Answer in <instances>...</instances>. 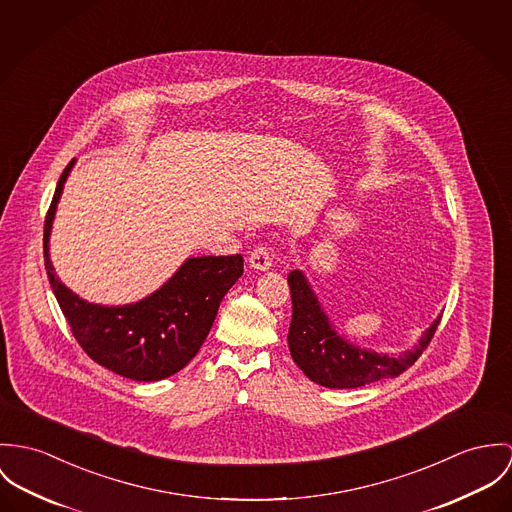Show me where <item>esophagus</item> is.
Instances as JSON below:
<instances>
[{"label": "esophagus", "instance_id": "esophagus-1", "mask_svg": "<svg viewBox=\"0 0 512 512\" xmlns=\"http://www.w3.org/2000/svg\"><path fill=\"white\" fill-rule=\"evenodd\" d=\"M271 259H273L271 249L265 245H257L249 255V265L257 271H267L271 267Z\"/></svg>", "mask_w": 512, "mask_h": 512}]
</instances>
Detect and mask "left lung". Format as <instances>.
Returning <instances> with one entry per match:
<instances>
[{"mask_svg":"<svg viewBox=\"0 0 512 512\" xmlns=\"http://www.w3.org/2000/svg\"><path fill=\"white\" fill-rule=\"evenodd\" d=\"M288 286L292 296V320L288 328L290 355L310 381L328 389H357L398 377L422 355L440 324V318L434 320L414 349L398 355L375 353L355 347L338 336L300 271H290Z\"/></svg>","mask_w":512,"mask_h":512,"instance_id":"8db88e82","label":"left lung"}]
</instances>
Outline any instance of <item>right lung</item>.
Returning <instances> with one entry per match:
<instances>
[{"mask_svg": "<svg viewBox=\"0 0 512 512\" xmlns=\"http://www.w3.org/2000/svg\"><path fill=\"white\" fill-rule=\"evenodd\" d=\"M74 161L60 174L45 218V269L58 306L80 347L102 367L133 381H161L200 351L222 298L243 275V257H192L151 296L125 306L82 300L60 283L49 257L58 198Z\"/></svg>", "mask_w": 512, "mask_h": 512, "instance_id": "right-lung-1", "label": "right lung"}]
</instances>
